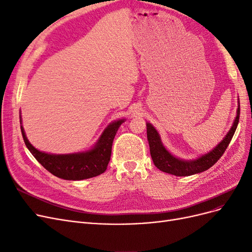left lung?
Masks as SVG:
<instances>
[{"instance_id":"1","label":"left lung","mask_w":252,"mask_h":252,"mask_svg":"<svg viewBox=\"0 0 252 252\" xmlns=\"http://www.w3.org/2000/svg\"><path fill=\"white\" fill-rule=\"evenodd\" d=\"M239 120L240 105L238 108V114H236V118L233 122V125L229 132H228L224 138V140L212 151L208 152L207 155H205L197 159H193V161H184V159H180L169 154L163 146L161 139H159V135L155 129V127L147 123V140L149 143L152 161H154L155 165L159 170H162L163 172L166 173L177 175V177H188V175H192L207 170L211 166L215 165L219 161L220 158L224 155L226 148L228 147V145H229L235 132V129L238 127Z\"/></svg>"}]
</instances>
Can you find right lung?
<instances>
[{
  "mask_svg": "<svg viewBox=\"0 0 252 252\" xmlns=\"http://www.w3.org/2000/svg\"><path fill=\"white\" fill-rule=\"evenodd\" d=\"M124 120L111 123L98 140L95 147L87 152L72 155H49L35 149L27 140L21 126L23 139L27 148L45 169L64 180H85L105 172L110 161L112 142L119 127Z\"/></svg>",
  "mask_w": 252,
  "mask_h": 252,
  "instance_id": "add662e5",
  "label": "right lung"
}]
</instances>
